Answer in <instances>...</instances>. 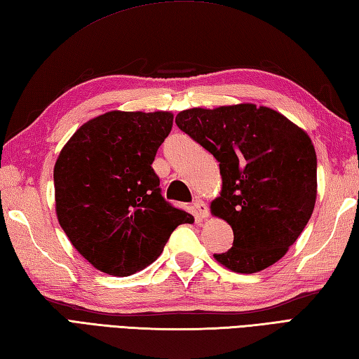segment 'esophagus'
<instances>
[{
  "label": "esophagus",
  "mask_w": 359,
  "mask_h": 359,
  "mask_svg": "<svg viewBox=\"0 0 359 359\" xmlns=\"http://www.w3.org/2000/svg\"><path fill=\"white\" fill-rule=\"evenodd\" d=\"M193 208H194V211H196V216L201 217V219H207L208 215H210L207 203H205V202L201 201V199H196V201H194Z\"/></svg>",
  "instance_id": "34e87169"
}]
</instances>
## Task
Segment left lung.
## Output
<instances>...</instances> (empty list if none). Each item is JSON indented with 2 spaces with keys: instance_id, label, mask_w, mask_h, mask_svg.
<instances>
[{
  "instance_id": "8db88e82",
  "label": "left lung",
  "mask_w": 359,
  "mask_h": 359,
  "mask_svg": "<svg viewBox=\"0 0 359 359\" xmlns=\"http://www.w3.org/2000/svg\"><path fill=\"white\" fill-rule=\"evenodd\" d=\"M175 123L219 162L211 215L233 228V247L215 259L257 273L284 257L316 202V152L309 134L266 106L239 103L182 111Z\"/></svg>"
}]
</instances>
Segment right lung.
Returning <instances> with one entry per match:
<instances>
[{
    "instance_id": "right-lung-1",
    "label": "right lung",
    "mask_w": 359,
    "mask_h": 359,
    "mask_svg": "<svg viewBox=\"0 0 359 359\" xmlns=\"http://www.w3.org/2000/svg\"><path fill=\"white\" fill-rule=\"evenodd\" d=\"M168 111H111L81 125L53 168L58 222L75 250L112 276H129L162 255L189 212L160 194L152 170L171 133Z\"/></svg>"
}]
</instances>
